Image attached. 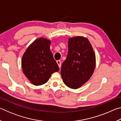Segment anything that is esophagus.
I'll list each match as a JSON object with an SVG mask.
<instances>
[{"label": "esophagus", "mask_w": 121, "mask_h": 121, "mask_svg": "<svg viewBox=\"0 0 121 121\" xmlns=\"http://www.w3.org/2000/svg\"><path fill=\"white\" fill-rule=\"evenodd\" d=\"M56 63H57V64L58 65H59V68H61V61H60V60H58L56 61Z\"/></svg>", "instance_id": "obj_1"}]
</instances>
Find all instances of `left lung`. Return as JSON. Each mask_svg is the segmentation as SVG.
<instances>
[{"mask_svg": "<svg viewBox=\"0 0 121 121\" xmlns=\"http://www.w3.org/2000/svg\"><path fill=\"white\" fill-rule=\"evenodd\" d=\"M96 64L95 54L88 39L76 36L68 39V52L61 74L65 84L77 89L89 80Z\"/></svg>", "mask_w": 121, "mask_h": 121, "instance_id": "left-lung-1", "label": "left lung"}]
</instances>
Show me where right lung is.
I'll return each mask as SVG.
<instances>
[{
  "mask_svg": "<svg viewBox=\"0 0 121 121\" xmlns=\"http://www.w3.org/2000/svg\"><path fill=\"white\" fill-rule=\"evenodd\" d=\"M50 40L38 38L26 48L22 56V70L30 82L41 85L48 81L53 73L59 67L50 50Z\"/></svg>",
  "mask_w": 121,
  "mask_h": 121,
  "instance_id": "right-lung-1",
  "label": "right lung"
}]
</instances>
